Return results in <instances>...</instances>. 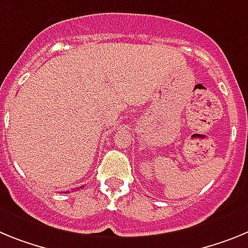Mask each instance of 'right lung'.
Wrapping results in <instances>:
<instances>
[{
    "mask_svg": "<svg viewBox=\"0 0 248 248\" xmlns=\"http://www.w3.org/2000/svg\"><path fill=\"white\" fill-rule=\"evenodd\" d=\"M81 188H82V187H81Z\"/></svg>",
    "mask_w": 248,
    "mask_h": 248,
    "instance_id": "1",
    "label": "right lung"
}]
</instances>
